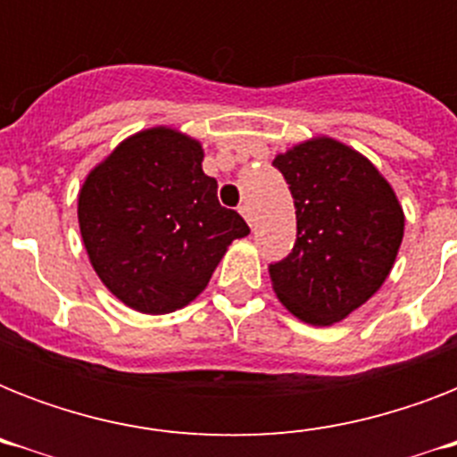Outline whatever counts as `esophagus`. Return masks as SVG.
<instances>
[{
	"mask_svg": "<svg viewBox=\"0 0 457 457\" xmlns=\"http://www.w3.org/2000/svg\"><path fill=\"white\" fill-rule=\"evenodd\" d=\"M239 213L244 215V220L249 222V225H253V211H251L249 204H244V206H239Z\"/></svg>",
	"mask_w": 457,
	"mask_h": 457,
	"instance_id": "esophagus-1",
	"label": "esophagus"
}]
</instances>
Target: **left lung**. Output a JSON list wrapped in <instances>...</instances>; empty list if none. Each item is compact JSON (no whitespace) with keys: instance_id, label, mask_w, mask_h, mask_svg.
<instances>
[{"instance_id":"obj_1","label":"left lung","mask_w":457,"mask_h":457,"mask_svg":"<svg viewBox=\"0 0 457 457\" xmlns=\"http://www.w3.org/2000/svg\"><path fill=\"white\" fill-rule=\"evenodd\" d=\"M272 165L296 208V244L270 265L272 292L301 322H341L389 278L403 242V206L368 156L327 135L289 146Z\"/></svg>"}]
</instances>
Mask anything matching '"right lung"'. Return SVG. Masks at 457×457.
Here are the masks:
<instances>
[{
    "label": "right lung",
    "instance_id": "right-lung-1",
    "mask_svg": "<svg viewBox=\"0 0 457 457\" xmlns=\"http://www.w3.org/2000/svg\"><path fill=\"white\" fill-rule=\"evenodd\" d=\"M201 161L199 139L154 125L125 137L82 182L78 225L89 263L132 311L165 315L192 303L229 244L249 235L242 215L220 206Z\"/></svg>",
    "mask_w": 457,
    "mask_h": 457
}]
</instances>
